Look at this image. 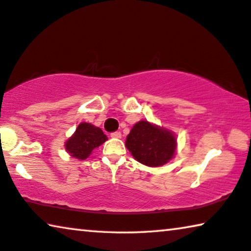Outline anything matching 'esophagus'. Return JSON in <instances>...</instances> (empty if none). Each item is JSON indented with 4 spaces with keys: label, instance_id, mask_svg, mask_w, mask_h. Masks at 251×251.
Instances as JSON below:
<instances>
[{
    "label": "esophagus",
    "instance_id": "34e87169",
    "mask_svg": "<svg viewBox=\"0 0 251 251\" xmlns=\"http://www.w3.org/2000/svg\"><path fill=\"white\" fill-rule=\"evenodd\" d=\"M110 136L114 137V138H121L122 137V133L121 132H114V133L110 134Z\"/></svg>",
    "mask_w": 251,
    "mask_h": 251
}]
</instances>
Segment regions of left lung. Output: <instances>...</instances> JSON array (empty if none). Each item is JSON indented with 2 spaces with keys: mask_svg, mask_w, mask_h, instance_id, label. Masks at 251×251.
I'll list each match as a JSON object with an SVG mask.
<instances>
[{
  "mask_svg": "<svg viewBox=\"0 0 251 251\" xmlns=\"http://www.w3.org/2000/svg\"><path fill=\"white\" fill-rule=\"evenodd\" d=\"M177 140L173 132L148 121L136 123L126 137V148L138 162L161 167L174 158Z\"/></svg>",
  "mask_w": 251,
  "mask_h": 251,
  "instance_id": "left-lung-1",
  "label": "left lung"
}]
</instances>
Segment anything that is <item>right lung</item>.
Returning a JSON list of instances; mask_svg holds the SVG:
<instances>
[{"label": "right lung", "mask_w": 251, "mask_h": 251, "mask_svg": "<svg viewBox=\"0 0 251 251\" xmlns=\"http://www.w3.org/2000/svg\"><path fill=\"white\" fill-rule=\"evenodd\" d=\"M108 140L101 128L89 123H81L75 133L65 142V150L71 156L78 160H85L96 148Z\"/></svg>", "instance_id": "right-lung-1"}]
</instances>
